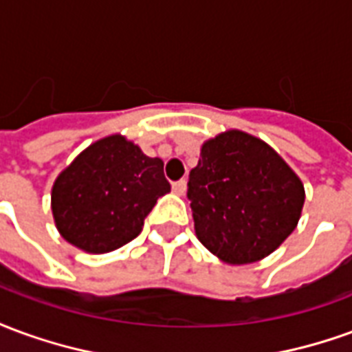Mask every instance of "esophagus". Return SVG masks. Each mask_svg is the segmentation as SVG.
<instances>
[{
	"mask_svg": "<svg viewBox=\"0 0 352 352\" xmlns=\"http://www.w3.org/2000/svg\"><path fill=\"white\" fill-rule=\"evenodd\" d=\"M173 192H175V194H179V196H183L184 192H186V181H184V179H181V181L173 183Z\"/></svg>",
	"mask_w": 352,
	"mask_h": 352,
	"instance_id": "obj_1",
	"label": "esophagus"
}]
</instances>
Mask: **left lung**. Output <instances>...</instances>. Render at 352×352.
Masks as SVG:
<instances>
[{
    "mask_svg": "<svg viewBox=\"0 0 352 352\" xmlns=\"http://www.w3.org/2000/svg\"><path fill=\"white\" fill-rule=\"evenodd\" d=\"M188 199L201 245L226 264L243 265L265 258L294 232L305 190L265 141L226 130L201 145Z\"/></svg>",
    "mask_w": 352,
    "mask_h": 352,
    "instance_id": "1",
    "label": "left lung"
}]
</instances>
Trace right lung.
Segmentation results:
<instances>
[{"instance_id": "add662e5", "label": "right lung", "mask_w": 352, "mask_h": 352, "mask_svg": "<svg viewBox=\"0 0 352 352\" xmlns=\"http://www.w3.org/2000/svg\"><path fill=\"white\" fill-rule=\"evenodd\" d=\"M169 190L164 162L113 133L87 146L56 177L50 207L67 243L103 254L135 239L154 204Z\"/></svg>"}]
</instances>
